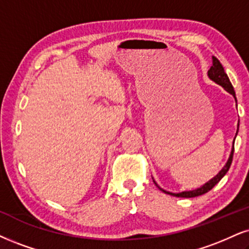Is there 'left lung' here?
<instances>
[{
    "label": "left lung",
    "instance_id": "8db88e82",
    "mask_svg": "<svg viewBox=\"0 0 249 249\" xmlns=\"http://www.w3.org/2000/svg\"><path fill=\"white\" fill-rule=\"evenodd\" d=\"M208 77H209L213 82L216 83V84H218L222 88H224V90L228 91L230 94H232V96L234 97L235 103H237V98H235L234 89H233L231 82H230L228 75H226L225 70H224V68H223L222 63H220L219 60L217 59V57H214V56H213V66H211L210 69L208 70ZM238 130H239V121H238V129H237V133H235V137H237ZM235 137H234V140H235ZM234 140H233V145H232L231 153H230V157L228 159V161H226V164L224 165V167L218 172V174H217V176H214L213 179L208 181V182H205L204 185H202L201 187H199V188H196V189H193V190H185V192H181V193H171V192H167V190L162 189L161 187H159L158 183L156 182L155 180H153V182H155V185L157 186L158 188L161 190V192H164L165 194L176 196V197H187V198H188V197H196V196L205 194V193L209 192L210 189H213V187L216 186L220 180H222V178L225 176L226 173H228L229 168L232 164L233 152H234Z\"/></svg>",
    "mask_w": 249,
    "mask_h": 249
}]
</instances>
